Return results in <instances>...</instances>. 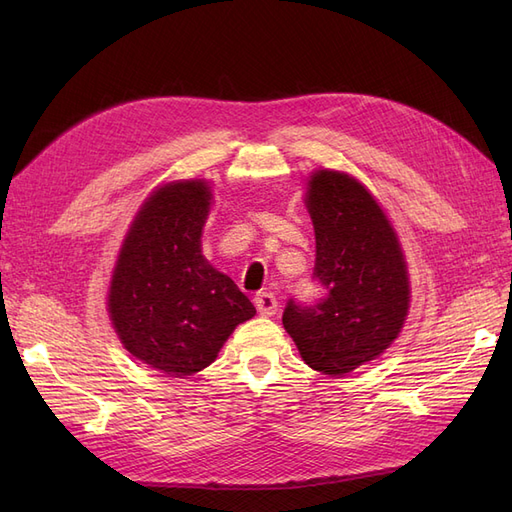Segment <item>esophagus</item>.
Here are the masks:
<instances>
[{"label":"esophagus","instance_id":"34e87169","mask_svg":"<svg viewBox=\"0 0 512 512\" xmlns=\"http://www.w3.org/2000/svg\"><path fill=\"white\" fill-rule=\"evenodd\" d=\"M254 305H256V309H258L262 316H273L277 312V301H275V297H273L271 292L256 294Z\"/></svg>","mask_w":512,"mask_h":512}]
</instances>
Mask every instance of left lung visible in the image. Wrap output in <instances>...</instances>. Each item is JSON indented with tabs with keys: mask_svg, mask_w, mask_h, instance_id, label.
I'll return each mask as SVG.
<instances>
[{
	"mask_svg": "<svg viewBox=\"0 0 512 512\" xmlns=\"http://www.w3.org/2000/svg\"><path fill=\"white\" fill-rule=\"evenodd\" d=\"M305 207L316 232L314 277L324 299L284 309L301 359L346 376L389 348L410 309V277L397 232L365 185L342 170H314Z\"/></svg>",
	"mask_w": 512,
	"mask_h": 512,
	"instance_id": "1",
	"label": "left lung"
}]
</instances>
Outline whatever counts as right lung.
<instances>
[{
    "instance_id": "1",
    "label": "right lung",
    "mask_w": 512,
    "mask_h": 512,
    "mask_svg": "<svg viewBox=\"0 0 512 512\" xmlns=\"http://www.w3.org/2000/svg\"><path fill=\"white\" fill-rule=\"evenodd\" d=\"M211 183L179 179L134 215L108 286V316L134 359L183 378L209 367L256 307L203 256Z\"/></svg>"
}]
</instances>
